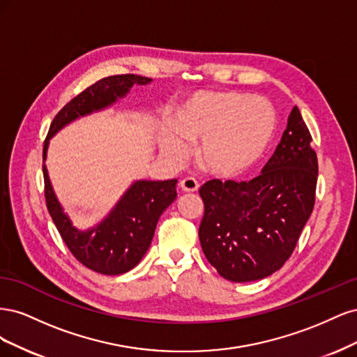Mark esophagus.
I'll list each match as a JSON object with an SVG mask.
<instances>
[{
    "instance_id": "obj_1",
    "label": "esophagus",
    "mask_w": 357,
    "mask_h": 357,
    "mask_svg": "<svg viewBox=\"0 0 357 357\" xmlns=\"http://www.w3.org/2000/svg\"><path fill=\"white\" fill-rule=\"evenodd\" d=\"M199 188L198 181L193 177H186L180 181V189L183 192H197Z\"/></svg>"
}]
</instances>
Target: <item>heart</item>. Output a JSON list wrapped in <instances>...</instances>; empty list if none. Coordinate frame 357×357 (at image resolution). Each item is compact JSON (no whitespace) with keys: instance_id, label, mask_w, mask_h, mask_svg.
Instances as JSON below:
<instances>
[{"instance_id":"obj_1","label":"heart","mask_w":357,"mask_h":357,"mask_svg":"<svg viewBox=\"0 0 357 357\" xmlns=\"http://www.w3.org/2000/svg\"><path fill=\"white\" fill-rule=\"evenodd\" d=\"M174 131L162 135V149L177 162L199 144V165L222 178L238 177L261 159L271 144L277 116L259 96L240 92L204 91L180 104L171 117Z\"/></svg>"}]
</instances>
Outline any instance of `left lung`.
<instances>
[{"instance_id":"obj_1","label":"left lung","mask_w":357,"mask_h":357,"mask_svg":"<svg viewBox=\"0 0 357 357\" xmlns=\"http://www.w3.org/2000/svg\"><path fill=\"white\" fill-rule=\"evenodd\" d=\"M298 107L262 174L204 183L199 241L207 261L235 283L271 275L294 253L314 208L319 164Z\"/></svg>"}]
</instances>
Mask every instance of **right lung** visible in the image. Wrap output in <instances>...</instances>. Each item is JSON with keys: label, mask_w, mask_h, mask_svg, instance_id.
Wrapping results in <instances>:
<instances>
[{"label": "right lung", "mask_w": 357, "mask_h": 357, "mask_svg": "<svg viewBox=\"0 0 357 357\" xmlns=\"http://www.w3.org/2000/svg\"><path fill=\"white\" fill-rule=\"evenodd\" d=\"M150 80L152 79L135 74L110 75L74 96L62 107L50 123L43 147V160L46 159L50 137L56 134L63 125L79 116L104 109L114 102L119 96H123L129 88H132V84H146ZM43 176H45L47 210L63 243L80 264L105 275L123 274L142 261L152 243L160 214L177 197L176 178L165 181H137L101 225L88 232H80L71 226L70 219L63 214L50 186L45 165H43Z\"/></svg>", "instance_id": "right-lung-1"}]
</instances>
